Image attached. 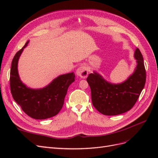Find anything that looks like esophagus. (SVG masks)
<instances>
[{
    "label": "esophagus",
    "mask_w": 158,
    "mask_h": 158,
    "mask_svg": "<svg viewBox=\"0 0 158 158\" xmlns=\"http://www.w3.org/2000/svg\"><path fill=\"white\" fill-rule=\"evenodd\" d=\"M76 74L82 78H85L88 74V69L86 66L82 65L76 70Z\"/></svg>",
    "instance_id": "1"
}]
</instances>
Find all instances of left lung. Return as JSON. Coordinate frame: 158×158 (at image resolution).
Segmentation results:
<instances>
[{
	"mask_svg": "<svg viewBox=\"0 0 158 158\" xmlns=\"http://www.w3.org/2000/svg\"><path fill=\"white\" fill-rule=\"evenodd\" d=\"M137 66L134 73L121 84L109 83L98 73L89 74L87 82L91 89L94 107L105 115H117L131 109L146 83L144 59L139 49L135 52Z\"/></svg>",
	"mask_w": 158,
	"mask_h": 158,
	"instance_id": "left-lung-1",
	"label": "left lung"
}]
</instances>
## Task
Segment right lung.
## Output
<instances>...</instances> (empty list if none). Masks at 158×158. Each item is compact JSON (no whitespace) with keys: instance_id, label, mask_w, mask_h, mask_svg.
<instances>
[{"instance_id":"add662e5","label":"right lung","mask_w":158,"mask_h":158,"mask_svg":"<svg viewBox=\"0 0 158 158\" xmlns=\"http://www.w3.org/2000/svg\"><path fill=\"white\" fill-rule=\"evenodd\" d=\"M29 41L18 51L12 61L10 85L13 99L28 116L35 119H45L55 116L64 105L69 85L74 82V73L60 75L46 87L31 89L22 83L18 75V59Z\"/></svg>"}]
</instances>
